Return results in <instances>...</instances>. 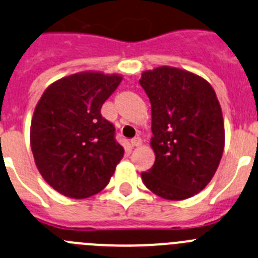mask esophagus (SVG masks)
<instances>
[{
	"instance_id": "obj_1",
	"label": "esophagus",
	"mask_w": 258,
	"mask_h": 258,
	"mask_svg": "<svg viewBox=\"0 0 258 258\" xmlns=\"http://www.w3.org/2000/svg\"><path fill=\"white\" fill-rule=\"evenodd\" d=\"M132 146H140L141 145V139L140 138H135L131 140Z\"/></svg>"
}]
</instances>
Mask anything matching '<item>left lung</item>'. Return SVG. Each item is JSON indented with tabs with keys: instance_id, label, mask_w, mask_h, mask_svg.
Segmentation results:
<instances>
[{
	"instance_id": "1",
	"label": "left lung",
	"mask_w": 258,
	"mask_h": 258,
	"mask_svg": "<svg viewBox=\"0 0 258 258\" xmlns=\"http://www.w3.org/2000/svg\"><path fill=\"white\" fill-rule=\"evenodd\" d=\"M139 82L152 104L155 153L154 166L141 173L143 182L168 201L196 196L212 180L225 146L215 90L191 72L166 66L144 72Z\"/></svg>"
}]
</instances>
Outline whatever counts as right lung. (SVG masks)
Instances as JSON below:
<instances>
[{"instance_id": "1", "label": "right lung", "mask_w": 258, "mask_h": 258, "mask_svg": "<svg viewBox=\"0 0 258 258\" xmlns=\"http://www.w3.org/2000/svg\"><path fill=\"white\" fill-rule=\"evenodd\" d=\"M119 74L81 72L51 83L31 123V148L45 181L62 196L83 199L109 184L124 154L115 130L101 115Z\"/></svg>"}]
</instances>
